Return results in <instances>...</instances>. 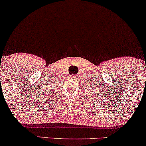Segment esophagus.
<instances>
[{
	"mask_svg": "<svg viewBox=\"0 0 146 146\" xmlns=\"http://www.w3.org/2000/svg\"><path fill=\"white\" fill-rule=\"evenodd\" d=\"M73 78H78V75H73Z\"/></svg>",
	"mask_w": 146,
	"mask_h": 146,
	"instance_id": "1",
	"label": "esophagus"
}]
</instances>
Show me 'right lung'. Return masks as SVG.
I'll list each match as a JSON object with an SVG mask.
<instances>
[{
    "mask_svg": "<svg viewBox=\"0 0 146 146\" xmlns=\"http://www.w3.org/2000/svg\"><path fill=\"white\" fill-rule=\"evenodd\" d=\"M47 92H48V93H47ZM46 94H47V95H48H48H49L50 93H51V88H50V89H48H48H46ZM44 96H45V95H44Z\"/></svg>",
    "mask_w": 146,
    "mask_h": 146,
    "instance_id": "add662e5",
    "label": "right lung"
}]
</instances>
